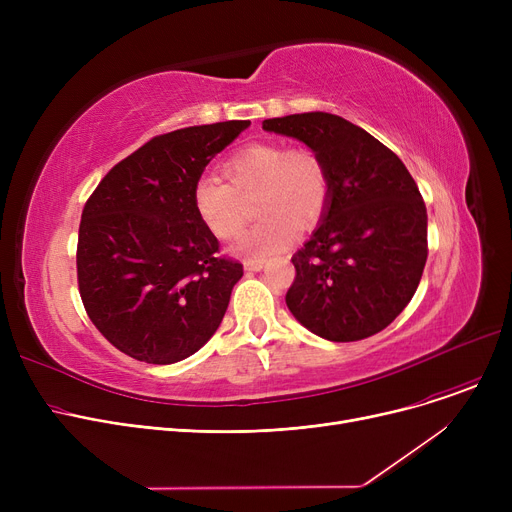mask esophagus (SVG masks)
Segmentation results:
<instances>
[{"label": "esophagus", "mask_w": 512, "mask_h": 512, "mask_svg": "<svg viewBox=\"0 0 512 512\" xmlns=\"http://www.w3.org/2000/svg\"><path fill=\"white\" fill-rule=\"evenodd\" d=\"M265 261L263 259H247L245 261V270L251 274V272H261L263 270Z\"/></svg>", "instance_id": "1"}]
</instances>
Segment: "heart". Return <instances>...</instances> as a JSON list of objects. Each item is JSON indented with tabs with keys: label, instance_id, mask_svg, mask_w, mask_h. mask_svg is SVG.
Segmentation results:
<instances>
[{
	"label": "heart",
	"instance_id": "b5f03b06",
	"mask_svg": "<svg viewBox=\"0 0 512 512\" xmlns=\"http://www.w3.org/2000/svg\"><path fill=\"white\" fill-rule=\"evenodd\" d=\"M228 182L199 178L193 205L203 226L220 240H234L249 222V199L257 201L261 222L240 240L242 255L265 259L286 251L301 230H311L330 203V172L307 149L253 143L236 151L224 166Z\"/></svg>",
	"mask_w": 512,
	"mask_h": 512
}]
</instances>
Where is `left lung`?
<instances>
[{"mask_svg": "<svg viewBox=\"0 0 512 512\" xmlns=\"http://www.w3.org/2000/svg\"><path fill=\"white\" fill-rule=\"evenodd\" d=\"M305 143L330 172V203L303 249L286 305L332 342L382 332L409 305L427 261V211L405 164L353 122L328 112L263 120Z\"/></svg>", "mask_w": 512, "mask_h": 512, "instance_id": "1", "label": "left lung"}]
</instances>
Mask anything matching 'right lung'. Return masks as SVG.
I'll return each instance as SVG.
<instances>
[{
  "instance_id": "obj_1",
  "label": "right lung",
  "mask_w": 512,
  "mask_h": 512,
  "mask_svg": "<svg viewBox=\"0 0 512 512\" xmlns=\"http://www.w3.org/2000/svg\"><path fill=\"white\" fill-rule=\"evenodd\" d=\"M249 126L230 120L161 134L107 172L87 201L76 251L80 299L124 355L178 363L220 328L242 265L218 257L193 186Z\"/></svg>"
}]
</instances>
